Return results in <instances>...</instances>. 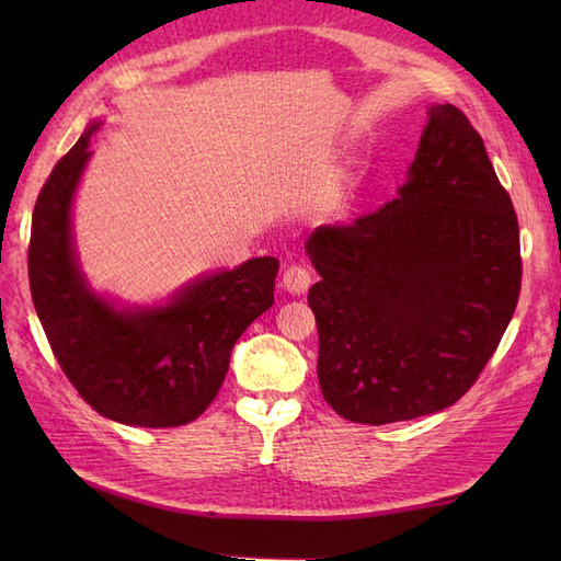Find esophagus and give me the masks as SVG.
I'll use <instances>...</instances> for the list:
<instances>
[{"label":"esophagus","instance_id":"obj_1","mask_svg":"<svg viewBox=\"0 0 561 561\" xmlns=\"http://www.w3.org/2000/svg\"><path fill=\"white\" fill-rule=\"evenodd\" d=\"M313 282V272L304 262H291L282 274V287L291 294H306Z\"/></svg>","mask_w":561,"mask_h":561}]
</instances>
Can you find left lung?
Instances as JSON below:
<instances>
[{"mask_svg":"<svg viewBox=\"0 0 561 561\" xmlns=\"http://www.w3.org/2000/svg\"><path fill=\"white\" fill-rule=\"evenodd\" d=\"M323 398L356 424L434 414L472 388L520 294L518 219L478 129L432 105L398 197L306 243Z\"/></svg>","mask_w":561,"mask_h":561,"instance_id":"1","label":"left lung"}]
</instances>
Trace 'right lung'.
I'll use <instances>...</instances> for the list:
<instances>
[{
	"mask_svg": "<svg viewBox=\"0 0 561 561\" xmlns=\"http://www.w3.org/2000/svg\"><path fill=\"white\" fill-rule=\"evenodd\" d=\"M87 133L57 161L35 199L28 282L35 313L69 383L99 414L129 426H181L205 412L231 350L274 304L277 257L202 277L165 306L117 308L79 272L71 199L91 151Z\"/></svg>",
	"mask_w": 561,
	"mask_h": 561,
	"instance_id": "1",
	"label": "right lung"
}]
</instances>
